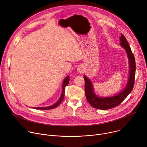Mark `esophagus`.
<instances>
[{
	"mask_svg": "<svg viewBox=\"0 0 147 147\" xmlns=\"http://www.w3.org/2000/svg\"><path fill=\"white\" fill-rule=\"evenodd\" d=\"M83 68L82 67H81V66H80V67H78V68H77V71L78 72H80V73H82L83 72Z\"/></svg>",
	"mask_w": 147,
	"mask_h": 147,
	"instance_id": "obj_1",
	"label": "esophagus"
}]
</instances>
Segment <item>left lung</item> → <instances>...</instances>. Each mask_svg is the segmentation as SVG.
I'll use <instances>...</instances> for the list:
<instances>
[{"label": "left lung", "instance_id": "1", "mask_svg": "<svg viewBox=\"0 0 147 147\" xmlns=\"http://www.w3.org/2000/svg\"><path fill=\"white\" fill-rule=\"evenodd\" d=\"M120 45L125 49L129 62V77L127 85L122 92L116 96L112 97H98L94 93L92 82L85 76H84L85 80V92L87 101L92 107L99 109H109L118 106L130 94L134 86L135 76V61L134 55L132 52L131 48L125 36L121 34L120 37Z\"/></svg>", "mask_w": 147, "mask_h": 147}]
</instances>
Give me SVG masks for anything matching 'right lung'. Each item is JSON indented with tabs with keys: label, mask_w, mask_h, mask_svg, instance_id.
<instances>
[{
	"label": "right lung",
	"mask_w": 147,
	"mask_h": 147,
	"mask_svg": "<svg viewBox=\"0 0 147 147\" xmlns=\"http://www.w3.org/2000/svg\"><path fill=\"white\" fill-rule=\"evenodd\" d=\"M69 77L67 76L63 81V85H62V94L61 96L59 98V99L58 100V102L55 103L54 105L50 106V107H37V108H34L35 109H40V110H48V109H54L55 108L57 107L59 105H60V104L62 102V101L63 100V98H64V96H65V87L68 85L69 84Z\"/></svg>",
	"instance_id": "obj_1"
}]
</instances>
